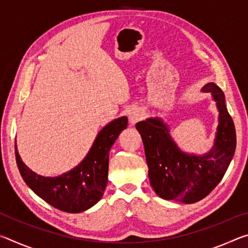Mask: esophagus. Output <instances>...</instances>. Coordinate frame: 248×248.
Masks as SVG:
<instances>
[{
  "label": "esophagus",
  "mask_w": 248,
  "mask_h": 248,
  "mask_svg": "<svg viewBox=\"0 0 248 248\" xmlns=\"http://www.w3.org/2000/svg\"><path fill=\"white\" fill-rule=\"evenodd\" d=\"M142 117H143V111H142L140 108L132 109L131 112L129 114V123H130V124L134 125L138 123V121L142 119Z\"/></svg>",
  "instance_id": "obj_1"
}]
</instances>
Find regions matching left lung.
Here are the masks:
<instances>
[{
  "label": "left lung",
  "mask_w": 248,
  "mask_h": 248,
  "mask_svg": "<svg viewBox=\"0 0 248 248\" xmlns=\"http://www.w3.org/2000/svg\"><path fill=\"white\" fill-rule=\"evenodd\" d=\"M201 91L211 94L219 111L215 143L207 153L197 155L180 150L170 127L159 117L136 124L143 141L150 184L162 199L198 202L221 182L233 158L236 133L224 93L215 83L205 84Z\"/></svg>",
  "instance_id": "obj_1"
}]
</instances>
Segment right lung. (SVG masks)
Wrapping results in <instances>:
<instances>
[{"label": "right lung", "mask_w": 248, "mask_h": 248, "mask_svg": "<svg viewBox=\"0 0 248 248\" xmlns=\"http://www.w3.org/2000/svg\"><path fill=\"white\" fill-rule=\"evenodd\" d=\"M127 125L125 116L110 121L98 132L83 161L56 177H46L29 169L20 158L15 141L19 173L27 186L52 207L69 213L86 211L102 199L108 180L109 151Z\"/></svg>", "instance_id": "right-lung-1"}]
</instances>
